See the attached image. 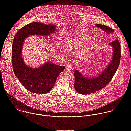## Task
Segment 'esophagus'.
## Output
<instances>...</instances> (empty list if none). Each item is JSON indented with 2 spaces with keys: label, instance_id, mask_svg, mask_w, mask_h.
I'll use <instances>...</instances> for the list:
<instances>
[{
  "label": "esophagus",
  "instance_id": "esophagus-1",
  "mask_svg": "<svg viewBox=\"0 0 131 131\" xmlns=\"http://www.w3.org/2000/svg\"><path fill=\"white\" fill-rule=\"evenodd\" d=\"M72 68H73V66H72V64H71V63H69L66 66V69L68 70H71Z\"/></svg>",
  "mask_w": 131,
  "mask_h": 131
}]
</instances>
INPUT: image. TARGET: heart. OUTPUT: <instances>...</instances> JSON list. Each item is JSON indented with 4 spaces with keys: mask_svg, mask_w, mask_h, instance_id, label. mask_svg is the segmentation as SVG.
<instances>
[{
    "mask_svg": "<svg viewBox=\"0 0 131 131\" xmlns=\"http://www.w3.org/2000/svg\"><path fill=\"white\" fill-rule=\"evenodd\" d=\"M81 39V38H80V39H78L77 40H75V41H73V42H69V44H68V46L69 47H71V46H75V45H77L79 44V43H80V42Z\"/></svg>",
    "mask_w": 131,
    "mask_h": 131,
    "instance_id": "1",
    "label": "heart"
}]
</instances>
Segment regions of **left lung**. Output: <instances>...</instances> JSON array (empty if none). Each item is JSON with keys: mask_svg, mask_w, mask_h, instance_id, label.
I'll use <instances>...</instances> for the list:
<instances>
[{"mask_svg": "<svg viewBox=\"0 0 131 131\" xmlns=\"http://www.w3.org/2000/svg\"><path fill=\"white\" fill-rule=\"evenodd\" d=\"M95 26L107 34H113V29L107 26L95 24ZM112 47L113 55L110 63L102 71L93 77L84 76L78 70L74 73V89L79 94L89 95L105 88L111 81L119 67L121 59V45L116 39L108 43Z\"/></svg>", "mask_w": 131, "mask_h": 131, "instance_id": "8db88e82", "label": "left lung"}]
</instances>
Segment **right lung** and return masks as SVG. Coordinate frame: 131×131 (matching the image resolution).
Here are the masks:
<instances>
[{"instance_id":"add662e5","label":"right lung","mask_w":131,"mask_h":131,"mask_svg":"<svg viewBox=\"0 0 131 131\" xmlns=\"http://www.w3.org/2000/svg\"><path fill=\"white\" fill-rule=\"evenodd\" d=\"M57 26L53 24L32 23L20 29L14 37L12 57L13 70L24 87L33 93L42 95L49 92L65 67L48 60L37 68L26 64L22 54L24 41L30 36H50L56 31Z\"/></svg>"}]
</instances>
